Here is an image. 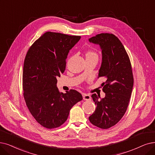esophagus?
Returning a JSON list of instances; mask_svg holds the SVG:
<instances>
[{
    "label": "esophagus",
    "instance_id": "esophagus-1",
    "mask_svg": "<svg viewBox=\"0 0 155 155\" xmlns=\"http://www.w3.org/2000/svg\"><path fill=\"white\" fill-rule=\"evenodd\" d=\"M83 99L84 101H90L91 100V96L88 94H84L83 95Z\"/></svg>",
    "mask_w": 155,
    "mask_h": 155
}]
</instances>
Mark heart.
<instances>
[{
    "label": "heart",
    "instance_id": "heart-1",
    "mask_svg": "<svg viewBox=\"0 0 155 155\" xmlns=\"http://www.w3.org/2000/svg\"><path fill=\"white\" fill-rule=\"evenodd\" d=\"M91 56H97V54L94 51H89L88 52H87V53H86V57H91Z\"/></svg>",
    "mask_w": 155,
    "mask_h": 155
}]
</instances>
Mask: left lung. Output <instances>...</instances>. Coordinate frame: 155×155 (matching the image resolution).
I'll list each match as a JSON object with an SVG mask.
<instances>
[{
    "mask_svg": "<svg viewBox=\"0 0 155 155\" xmlns=\"http://www.w3.org/2000/svg\"><path fill=\"white\" fill-rule=\"evenodd\" d=\"M100 46L102 64L98 78L106 81L101 85L104 98L95 94L91 97L97 107L89 117L93 125L102 129L115 125L124 116L132 94L134 78L128 55L119 39L114 34L102 33L89 39Z\"/></svg>",
    "mask_w": 155,
    "mask_h": 155,
    "instance_id": "1",
    "label": "left lung"
}]
</instances>
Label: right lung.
<instances>
[{
    "label": "right lung",
    "mask_w": 155,
    "mask_h": 155,
    "mask_svg": "<svg viewBox=\"0 0 155 155\" xmlns=\"http://www.w3.org/2000/svg\"><path fill=\"white\" fill-rule=\"evenodd\" d=\"M81 37L47 32L29 48L23 64V90L30 112L46 128L61 126L71 109L83 99L75 90L60 93L57 78L64 72L68 53Z\"/></svg>",
    "instance_id": "1"
}]
</instances>
